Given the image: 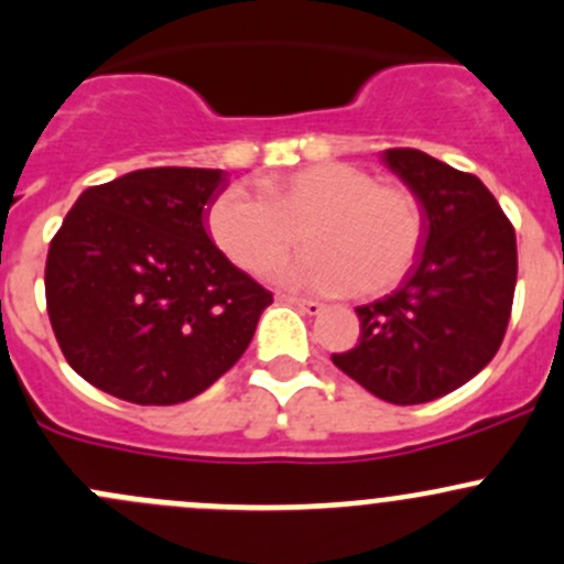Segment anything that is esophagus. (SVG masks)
<instances>
[{
    "label": "esophagus",
    "mask_w": 564,
    "mask_h": 564,
    "mask_svg": "<svg viewBox=\"0 0 564 564\" xmlns=\"http://www.w3.org/2000/svg\"><path fill=\"white\" fill-rule=\"evenodd\" d=\"M281 300L283 303H289V305H294V308L297 311H303V314H318V311L324 308L322 303H316V300H305V297H297V294H281Z\"/></svg>",
    "instance_id": "esophagus-1"
}]
</instances>
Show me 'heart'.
Segmentation results:
<instances>
[{"mask_svg": "<svg viewBox=\"0 0 564 564\" xmlns=\"http://www.w3.org/2000/svg\"><path fill=\"white\" fill-rule=\"evenodd\" d=\"M209 240L248 275L275 267L297 240L308 250L278 272L318 294H388L417 264L425 209L417 193L355 163L324 161L261 180V196L229 185L209 202Z\"/></svg>", "mask_w": 564, "mask_h": 564, "instance_id": "heart-1", "label": "heart"}]
</instances>
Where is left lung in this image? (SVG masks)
I'll list each match as a JSON object with an SVG mask.
<instances>
[{"label": "left lung", "instance_id": "left-lung-1", "mask_svg": "<svg viewBox=\"0 0 564 564\" xmlns=\"http://www.w3.org/2000/svg\"><path fill=\"white\" fill-rule=\"evenodd\" d=\"M420 196L425 248L403 286L360 305V338L333 362L398 406L434 401L469 382L502 346L513 311L516 229L475 174L420 150L384 152Z\"/></svg>", "mask_w": 564, "mask_h": 564}]
</instances>
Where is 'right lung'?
I'll return each instance as SVG.
<instances>
[{"instance_id": "1", "label": "right lung", "mask_w": 564, "mask_h": 564, "mask_svg": "<svg viewBox=\"0 0 564 564\" xmlns=\"http://www.w3.org/2000/svg\"><path fill=\"white\" fill-rule=\"evenodd\" d=\"M218 169H139L78 196L45 259V308L62 355L98 390L172 406L248 349L272 292L204 231Z\"/></svg>"}]
</instances>
